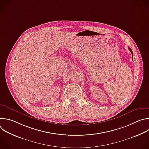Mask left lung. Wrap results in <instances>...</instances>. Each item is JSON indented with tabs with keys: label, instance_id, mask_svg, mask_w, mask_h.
<instances>
[{
	"label": "left lung",
	"instance_id": "obj_1",
	"mask_svg": "<svg viewBox=\"0 0 149 149\" xmlns=\"http://www.w3.org/2000/svg\"><path fill=\"white\" fill-rule=\"evenodd\" d=\"M129 50L130 51V52H131V53H132V58H133V51H132V49H131L130 48H129Z\"/></svg>",
	"mask_w": 149,
	"mask_h": 149
}]
</instances>
